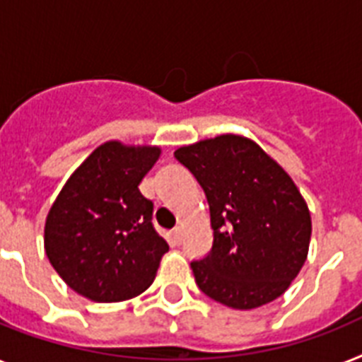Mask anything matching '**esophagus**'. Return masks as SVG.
<instances>
[{
	"label": "esophagus",
	"instance_id": "34e87169",
	"mask_svg": "<svg viewBox=\"0 0 362 362\" xmlns=\"http://www.w3.org/2000/svg\"><path fill=\"white\" fill-rule=\"evenodd\" d=\"M182 234H184V232H182L180 227H176L175 230H173V236H175L176 243H180V242H182Z\"/></svg>",
	"mask_w": 362,
	"mask_h": 362
}]
</instances>
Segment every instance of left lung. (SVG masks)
<instances>
[{"mask_svg":"<svg viewBox=\"0 0 362 362\" xmlns=\"http://www.w3.org/2000/svg\"><path fill=\"white\" fill-rule=\"evenodd\" d=\"M176 160L206 193L214 245L191 262L208 298L251 310L283 296L308 255L313 221L292 176L258 145L223 134L180 146Z\"/></svg>","mask_w":362,"mask_h":362,"instance_id":"left-lung-1","label":"left lung"}]
</instances>
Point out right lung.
Segmentation results:
<instances>
[{"instance_id":"right-lung-1","label":"right lung","mask_w":362,"mask_h":362,"mask_svg":"<svg viewBox=\"0 0 362 362\" xmlns=\"http://www.w3.org/2000/svg\"><path fill=\"white\" fill-rule=\"evenodd\" d=\"M161 154L156 145L105 141L64 182L44 225V249L59 277L96 303L139 296L169 245L152 227L139 184Z\"/></svg>"}]
</instances>
